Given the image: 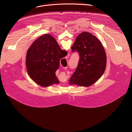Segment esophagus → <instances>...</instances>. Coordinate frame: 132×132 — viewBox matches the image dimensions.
<instances>
[{
    "label": "esophagus",
    "mask_w": 132,
    "mask_h": 132,
    "mask_svg": "<svg viewBox=\"0 0 132 132\" xmlns=\"http://www.w3.org/2000/svg\"><path fill=\"white\" fill-rule=\"evenodd\" d=\"M66 57V58H68L70 57V53H68V54L67 55V56Z\"/></svg>",
    "instance_id": "1"
}]
</instances>
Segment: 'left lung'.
<instances>
[{
  "label": "left lung",
  "instance_id": "obj_1",
  "mask_svg": "<svg viewBox=\"0 0 132 132\" xmlns=\"http://www.w3.org/2000/svg\"><path fill=\"white\" fill-rule=\"evenodd\" d=\"M78 52L80 59L78 67L69 84L89 87L97 81L105 71L106 55L101 42L87 31L79 34L71 47Z\"/></svg>",
  "mask_w": 132,
  "mask_h": 132
}]
</instances>
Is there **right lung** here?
<instances>
[{"label": "right lung", "mask_w": 132, "mask_h": 132, "mask_svg": "<svg viewBox=\"0 0 132 132\" xmlns=\"http://www.w3.org/2000/svg\"><path fill=\"white\" fill-rule=\"evenodd\" d=\"M60 47L51 35L44 34L35 40L27 51V71L35 82L46 87L58 84L55 72L60 60L65 56L60 53Z\"/></svg>", "instance_id": "obj_1"}]
</instances>
